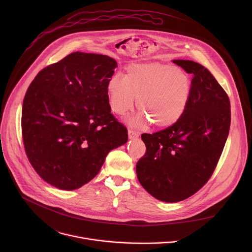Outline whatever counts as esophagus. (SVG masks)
Wrapping results in <instances>:
<instances>
[{"instance_id": "1", "label": "esophagus", "mask_w": 252, "mask_h": 252, "mask_svg": "<svg viewBox=\"0 0 252 252\" xmlns=\"http://www.w3.org/2000/svg\"><path fill=\"white\" fill-rule=\"evenodd\" d=\"M127 131H128V137L129 138H135V137H138V135H139V133L136 130L132 129V128H128Z\"/></svg>"}]
</instances>
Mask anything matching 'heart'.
<instances>
[{"label":"heart","mask_w":252,"mask_h":252,"mask_svg":"<svg viewBox=\"0 0 252 252\" xmlns=\"http://www.w3.org/2000/svg\"><path fill=\"white\" fill-rule=\"evenodd\" d=\"M192 88L191 78L185 70L158 62L128 64L125 77L115 75L106 84L114 113L126 114L136 100L141 114L133 123L149 122L156 128L169 127L183 117Z\"/></svg>","instance_id":"b5f03b06"}]
</instances>
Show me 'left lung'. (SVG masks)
<instances>
[{"instance_id":"8db88e82","label":"left lung","mask_w":252,"mask_h":252,"mask_svg":"<svg viewBox=\"0 0 252 252\" xmlns=\"http://www.w3.org/2000/svg\"><path fill=\"white\" fill-rule=\"evenodd\" d=\"M173 63L193 75L189 105L173 126L141 134L147 151L136 163L139 184L165 202L185 200L208 182L222 154L231 121L229 97L210 71L192 61Z\"/></svg>"}]
</instances>
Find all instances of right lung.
<instances>
[{
    "instance_id": "right-lung-1",
    "label": "right lung",
    "mask_w": 252,
    "mask_h": 252,
    "mask_svg": "<svg viewBox=\"0 0 252 252\" xmlns=\"http://www.w3.org/2000/svg\"><path fill=\"white\" fill-rule=\"evenodd\" d=\"M116 66L104 55L71 53L43 68L28 88L22 110L25 152L53 187L80 189L98 173L107 154L127 141L106 91Z\"/></svg>"
}]
</instances>
